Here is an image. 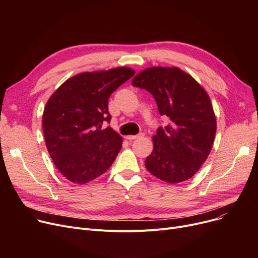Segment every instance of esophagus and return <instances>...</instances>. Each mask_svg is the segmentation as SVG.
<instances>
[{
    "mask_svg": "<svg viewBox=\"0 0 258 258\" xmlns=\"http://www.w3.org/2000/svg\"><path fill=\"white\" fill-rule=\"evenodd\" d=\"M143 136V134H139V135H130V136H126L125 138H126V140H135V139H137V138H139V137H142Z\"/></svg>",
    "mask_w": 258,
    "mask_h": 258,
    "instance_id": "1",
    "label": "esophagus"
}]
</instances>
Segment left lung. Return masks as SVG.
<instances>
[{"label": "left lung", "mask_w": 258, "mask_h": 258, "mask_svg": "<svg viewBox=\"0 0 258 258\" xmlns=\"http://www.w3.org/2000/svg\"><path fill=\"white\" fill-rule=\"evenodd\" d=\"M132 85L150 92L169 123L153 137L154 150L145 167L156 178L175 184L196 174L209 156L216 119L207 92L177 67L147 68Z\"/></svg>", "instance_id": "obj_1"}]
</instances>
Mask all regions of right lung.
<instances>
[{"instance_id": "add662e5", "label": "right lung", "mask_w": 258, "mask_h": 258, "mask_svg": "<svg viewBox=\"0 0 258 258\" xmlns=\"http://www.w3.org/2000/svg\"><path fill=\"white\" fill-rule=\"evenodd\" d=\"M134 74L127 67L79 73L51 95L43 114L44 136L54 164L67 180L86 184L113 164L122 138L101 125L111 121V94Z\"/></svg>"}]
</instances>
